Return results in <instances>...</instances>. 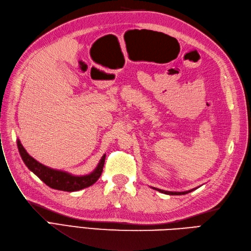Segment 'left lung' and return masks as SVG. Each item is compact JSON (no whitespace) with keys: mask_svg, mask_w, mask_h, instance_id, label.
Masks as SVG:
<instances>
[{"mask_svg":"<svg viewBox=\"0 0 251 251\" xmlns=\"http://www.w3.org/2000/svg\"><path fill=\"white\" fill-rule=\"evenodd\" d=\"M198 188H199V187H198ZM152 189H154V190H156V191H158V192H160V193L167 194V195H184V194H188V193H190V192H192V191H195L197 188H194V189H192V190L184 191V192H170V191L160 190V189H157V188H152Z\"/></svg>","mask_w":251,"mask_h":251,"instance_id":"8db88e82","label":"left lung"}]
</instances>
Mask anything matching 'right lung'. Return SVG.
<instances>
[{
	"mask_svg": "<svg viewBox=\"0 0 251 251\" xmlns=\"http://www.w3.org/2000/svg\"><path fill=\"white\" fill-rule=\"evenodd\" d=\"M18 148L21 154V157L24 163L28 167L31 172H33L40 180H43L48 187L58 191H66V192H75L82 190L84 188L91 187L102 174L105 156L103 154L100 161L95 168L93 172L85 175H74L62 170L53 169L47 167L43 164H40L35 158L29 155V153L24 148L21 141L18 139Z\"/></svg>",
	"mask_w": 251,
	"mask_h": 251,
	"instance_id": "obj_1",
	"label": "right lung"
}]
</instances>
